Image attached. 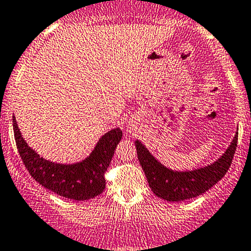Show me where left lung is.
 Instances as JSON below:
<instances>
[{"label": "left lung", "mask_w": 251, "mask_h": 251, "mask_svg": "<svg viewBox=\"0 0 251 251\" xmlns=\"http://www.w3.org/2000/svg\"><path fill=\"white\" fill-rule=\"evenodd\" d=\"M238 131L226 152L217 161L193 171H174L153 157L139 140L135 141L137 158L144 169L150 188L166 201H184L196 198L219 182L231 166L236 152Z\"/></svg>", "instance_id": "left-lung-1"}]
</instances>
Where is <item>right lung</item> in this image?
I'll list each match as a JSON object with an SVG mask.
<instances>
[{
	"instance_id": "add662e5",
	"label": "right lung",
	"mask_w": 251,
	"mask_h": 251,
	"mask_svg": "<svg viewBox=\"0 0 251 251\" xmlns=\"http://www.w3.org/2000/svg\"><path fill=\"white\" fill-rule=\"evenodd\" d=\"M15 142L26 166L34 180L57 195L71 200L93 199L105 189V172L109 168L118 142L122 139L120 128L107 131L99 139L90 157L76 164H57L39 157L21 136L13 116Z\"/></svg>"
}]
</instances>
